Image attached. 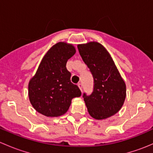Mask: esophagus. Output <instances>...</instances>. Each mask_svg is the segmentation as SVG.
<instances>
[{
    "label": "esophagus",
    "mask_w": 153,
    "mask_h": 153,
    "mask_svg": "<svg viewBox=\"0 0 153 153\" xmlns=\"http://www.w3.org/2000/svg\"><path fill=\"white\" fill-rule=\"evenodd\" d=\"M78 87H79V89H81V91H82V84H81V83H78Z\"/></svg>",
    "instance_id": "34e87169"
}]
</instances>
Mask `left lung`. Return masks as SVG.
Instances as JSON below:
<instances>
[{
	"instance_id": "1",
	"label": "left lung",
	"mask_w": 153,
	"mask_h": 153,
	"mask_svg": "<svg viewBox=\"0 0 153 153\" xmlns=\"http://www.w3.org/2000/svg\"><path fill=\"white\" fill-rule=\"evenodd\" d=\"M78 49L93 77L92 93L83 94L89 115L98 120L115 115L124 102L126 85L113 60L97 42L78 45Z\"/></svg>"
}]
</instances>
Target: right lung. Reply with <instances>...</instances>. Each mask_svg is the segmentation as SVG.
I'll return each instance as SVG.
<instances>
[{
	"label": "right lung",
	"instance_id": "1",
	"mask_svg": "<svg viewBox=\"0 0 153 153\" xmlns=\"http://www.w3.org/2000/svg\"><path fill=\"white\" fill-rule=\"evenodd\" d=\"M72 45L58 43L51 47L29 84V101L38 112L57 117L67 112L71 101L80 97L79 87L71 82V73L66 65L74 55Z\"/></svg>",
	"mask_w": 153,
	"mask_h": 153
}]
</instances>
